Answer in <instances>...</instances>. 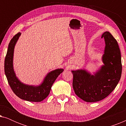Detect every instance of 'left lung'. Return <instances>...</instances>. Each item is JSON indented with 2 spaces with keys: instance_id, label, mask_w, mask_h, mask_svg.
<instances>
[{
  "instance_id": "obj_1",
  "label": "left lung",
  "mask_w": 126,
  "mask_h": 126,
  "mask_svg": "<svg viewBox=\"0 0 126 126\" xmlns=\"http://www.w3.org/2000/svg\"><path fill=\"white\" fill-rule=\"evenodd\" d=\"M104 65L92 75L84 69L72 70L73 88L76 94L87 102L100 101L109 95L118 85L122 75L121 54L118 42L112 34L106 32Z\"/></svg>"
}]
</instances>
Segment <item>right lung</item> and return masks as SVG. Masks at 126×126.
Returning <instances> with one entry per match:
<instances>
[{"instance_id":"right-lung-1","label":"right lung","mask_w":126,"mask_h":126,"mask_svg":"<svg viewBox=\"0 0 126 126\" xmlns=\"http://www.w3.org/2000/svg\"><path fill=\"white\" fill-rule=\"evenodd\" d=\"M20 35L18 32L11 39L4 61V72L8 82L14 93L21 99L32 102H40L49 95L51 88L57 77L63 71L57 69L49 72L42 83L38 86L22 83L16 77L13 69V55L15 44Z\"/></svg>"}]
</instances>
